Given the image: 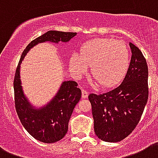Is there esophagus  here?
I'll use <instances>...</instances> for the list:
<instances>
[{"label": "esophagus", "instance_id": "obj_1", "mask_svg": "<svg viewBox=\"0 0 158 158\" xmlns=\"http://www.w3.org/2000/svg\"><path fill=\"white\" fill-rule=\"evenodd\" d=\"M81 94H82V98H87L88 97V91L87 90L81 89Z\"/></svg>", "mask_w": 158, "mask_h": 158}]
</instances>
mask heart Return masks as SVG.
<instances>
[{"label":"heart","instance_id":"heart-1","mask_svg":"<svg viewBox=\"0 0 158 158\" xmlns=\"http://www.w3.org/2000/svg\"><path fill=\"white\" fill-rule=\"evenodd\" d=\"M69 62L76 76L85 73L89 66L92 77L104 87H110L125 76L129 66V52L122 41L95 39L83 45L81 54L73 52Z\"/></svg>","mask_w":158,"mask_h":158}]
</instances>
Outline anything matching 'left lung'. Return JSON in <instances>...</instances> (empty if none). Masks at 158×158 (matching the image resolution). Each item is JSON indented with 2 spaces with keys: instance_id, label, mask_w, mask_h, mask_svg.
<instances>
[{
  "instance_id": "obj_1",
  "label": "left lung",
  "mask_w": 158,
  "mask_h": 158,
  "mask_svg": "<svg viewBox=\"0 0 158 158\" xmlns=\"http://www.w3.org/2000/svg\"><path fill=\"white\" fill-rule=\"evenodd\" d=\"M132 57L120 85L108 92L90 94L96 136L116 143L129 136L139 123L148 98V69L139 48L129 43Z\"/></svg>"
}]
</instances>
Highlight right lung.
<instances>
[{
	"mask_svg": "<svg viewBox=\"0 0 158 158\" xmlns=\"http://www.w3.org/2000/svg\"><path fill=\"white\" fill-rule=\"evenodd\" d=\"M77 33L50 30L29 43L23 51L17 66L14 78L15 106L22 125L32 137L45 143L59 141L65 136L68 122L81 97V90L74 81L62 82L57 95L52 101L40 109H34L23 93L19 77V68L22 60L29 49L40 43H67Z\"/></svg>",
	"mask_w": 158,
	"mask_h": 158,
	"instance_id": "1",
	"label": "right lung"
}]
</instances>
